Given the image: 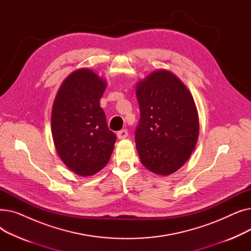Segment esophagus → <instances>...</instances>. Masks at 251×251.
<instances>
[{
  "instance_id": "1",
  "label": "esophagus",
  "mask_w": 251,
  "mask_h": 251,
  "mask_svg": "<svg viewBox=\"0 0 251 251\" xmlns=\"http://www.w3.org/2000/svg\"><path fill=\"white\" fill-rule=\"evenodd\" d=\"M117 136L119 139H125L128 136V131L126 129H122L117 133Z\"/></svg>"
}]
</instances>
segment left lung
Instances as JSON below:
<instances>
[{
	"mask_svg": "<svg viewBox=\"0 0 251 251\" xmlns=\"http://www.w3.org/2000/svg\"><path fill=\"white\" fill-rule=\"evenodd\" d=\"M140 109L135 143L141 164L151 172L167 176L189 159L200 133L194 100L180 79L165 69L137 82Z\"/></svg>",
	"mask_w": 251,
	"mask_h": 251,
	"instance_id": "left-lung-1",
	"label": "left lung"
}]
</instances>
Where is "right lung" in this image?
<instances>
[{
  "mask_svg": "<svg viewBox=\"0 0 251 251\" xmlns=\"http://www.w3.org/2000/svg\"><path fill=\"white\" fill-rule=\"evenodd\" d=\"M104 79L87 68L72 72L63 81L51 110V134L63 163L87 177L110 161L116 135L108 128L100 100Z\"/></svg>",
  "mask_w": 251,
  "mask_h": 251,
  "instance_id": "add662e5",
  "label": "right lung"
}]
</instances>
